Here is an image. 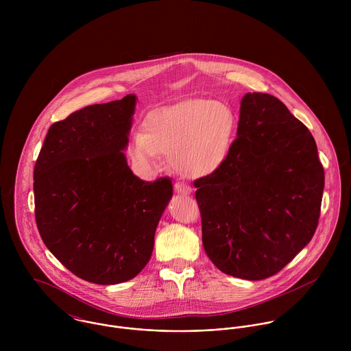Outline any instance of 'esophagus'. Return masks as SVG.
I'll list each match as a JSON object with an SVG mask.
<instances>
[{
    "label": "esophagus",
    "instance_id": "esophagus-1",
    "mask_svg": "<svg viewBox=\"0 0 351 351\" xmlns=\"http://www.w3.org/2000/svg\"><path fill=\"white\" fill-rule=\"evenodd\" d=\"M174 189H176V192L180 193V195H191V193H192L191 186L186 185V184H184V182H176V184H174Z\"/></svg>",
    "mask_w": 351,
    "mask_h": 351
}]
</instances>
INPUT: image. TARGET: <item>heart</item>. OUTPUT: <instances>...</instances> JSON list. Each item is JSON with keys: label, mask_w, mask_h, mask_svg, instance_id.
Instances as JSON below:
<instances>
[{"label": "heart", "mask_w": 351, "mask_h": 351, "mask_svg": "<svg viewBox=\"0 0 351 351\" xmlns=\"http://www.w3.org/2000/svg\"><path fill=\"white\" fill-rule=\"evenodd\" d=\"M232 108L217 100L184 101L152 112L143 132H135L128 156L135 167L150 174L160 165V155L188 177L202 178L219 171L227 162L235 136Z\"/></svg>", "instance_id": "obj_1"}]
</instances>
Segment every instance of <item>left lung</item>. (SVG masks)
Instances as JSON below:
<instances>
[{
  "mask_svg": "<svg viewBox=\"0 0 351 351\" xmlns=\"http://www.w3.org/2000/svg\"><path fill=\"white\" fill-rule=\"evenodd\" d=\"M195 186L206 255L223 273L258 281L311 242L324 170L312 134L284 102L247 93L227 162Z\"/></svg>",
  "mask_w": 351,
  "mask_h": 351,
  "instance_id": "obj_1",
  "label": "left lung"
}]
</instances>
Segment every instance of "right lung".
<instances>
[{"label":"right lung","instance_id":"1","mask_svg":"<svg viewBox=\"0 0 351 351\" xmlns=\"http://www.w3.org/2000/svg\"><path fill=\"white\" fill-rule=\"evenodd\" d=\"M136 96L95 104L53 123L34 170L35 217L53 256L77 277L125 282L150 261L170 178H138L128 146Z\"/></svg>","mask_w":351,"mask_h":351}]
</instances>
